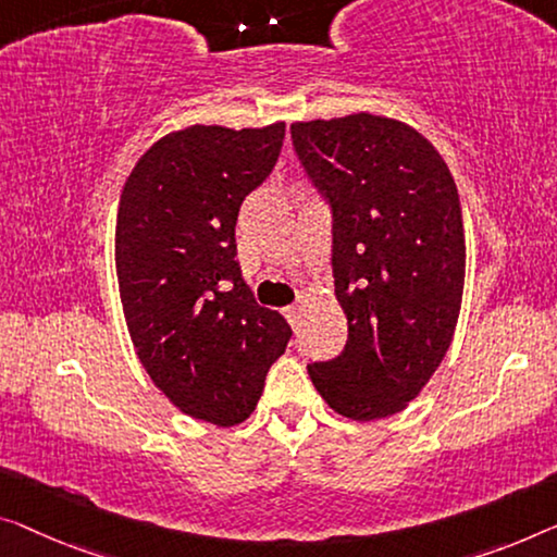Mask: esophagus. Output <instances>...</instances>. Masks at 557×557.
Listing matches in <instances>:
<instances>
[{"instance_id": "34e87169", "label": "esophagus", "mask_w": 557, "mask_h": 557, "mask_svg": "<svg viewBox=\"0 0 557 557\" xmlns=\"http://www.w3.org/2000/svg\"><path fill=\"white\" fill-rule=\"evenodd\" d=\"M285 318L289 320V325L297 330V327H300V322H302V307L300 305L285 307Z\"/></svg>"}]
</instances>
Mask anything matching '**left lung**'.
<instances>
[{
	"label": "left lung",
	"mask_w": 557,
	"mask_h": 557,
	"mask_svg": "<svg viewBox=\"0 0 557 557\" xmlns=\"http://www.w3.org/2000/svg\"><path fill=\"white\" fill-rule=\"evenodd\" d=\"M289 129L332 207V275L347 318L343 355L307 372L343 418H387L430 383L458 325V187L437 149L400 120L358 112Z\"/></svg>",
	"instance_id": "obj_1"
}]
</instances>
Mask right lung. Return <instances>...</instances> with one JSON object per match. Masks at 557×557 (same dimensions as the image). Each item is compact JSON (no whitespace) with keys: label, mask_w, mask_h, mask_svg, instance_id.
Returning a JSON list of instances; mask_svg holds the SVG:
<instances>
[{"label":"right lung","mask_w":557,"mask_h":557,"mask_svg":"<svg viewBox=\"0 0 557 557\" xmlns=\"http://www.w3.org/2000/svg\"><path fill=\"white\" fill-rule=\"evenodd\" d=\"M285 122L193 124L139 157L120 195L114 262L139 362L189 418L239 425L293 327L255 302L235 260L243 199L275 168Z\"/></svg>","instance_id":"obj_1"}]
</instances>
